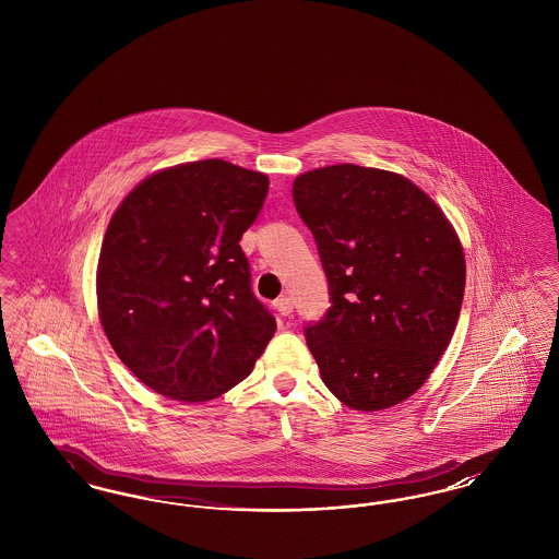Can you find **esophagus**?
<instances>
[{
    "instance_id": "1",
    "label": "esophagus",
    "mask_w": 559,
    "mask_h": 559,
    "mask_svg": "<svg viewBox=\"0 0 559 559\" xmlns=\"http://www.w3.org/2000/svg\"><path fill=\"white\" fill-rule=\"evenodd\" d=\"M274 306H276V312H278L281 317H289L293 312L292 297H278Z\"/></svg>"
}]
</instances>
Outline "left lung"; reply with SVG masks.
<instances>
[{"mask_svg": "<svg viewBox=\"0 0 559 559\" xmlns=\"http://www.w3.org/2000/svg\"><path fill=\"white\" fill-rule=\"evenodd\" d=\"M293 201L331 293L306 329L324 385L354 411L400 404L451 344L465 292L456 230L408 178L352 163L297 176Z\"/></svg>", "mask_w": 559, "mask_h": 559, "instance_id": "left-lung-1", "label": "left lung"}]
</instances>
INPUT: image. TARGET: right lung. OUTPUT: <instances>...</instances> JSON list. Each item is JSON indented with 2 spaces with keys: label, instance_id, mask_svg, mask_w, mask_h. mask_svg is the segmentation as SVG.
<instances>
[{
  "label": "right lung",
  "instance_id": "add662e5",
  "mask_svg": "<svg viewBox=\"0 0 559 559\" xmlns=\"http://www.w3.org/2000/svg\"><path fill=\"white\" fill-rule=\"evenodd\" d=\"M267 185L228 160L180 163L144 178L108 222L98 319L121 362L165 399L226 394L276 331L239 245Z\"/></svg>",
  "mask_w": 559,
  "mask_h": 559
}]
</instances>
